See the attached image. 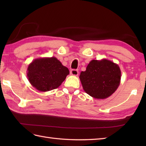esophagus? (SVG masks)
I'll use <instances>...</instances> for the list:
<instances>
[{"label":"esophagus","instance_id":"1","mask_svg":"<svg viewBox=\"0 0 146 146\" xmlns=\"http://www.w3.org/2000/svg\"><path fill=\"white\" fill-rule=\"evenodd\" d=\"M70 73L73 76H78V71L77 70H71Z\"/></svg>","mask_w":146,"mask_h":146}]
</instances>
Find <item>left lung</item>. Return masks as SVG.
Masks as SVG:
<instances>
[{"label": "left lung", "mask_w": 146, "mask_h": 146, "mask_svg": "<svg viewBox=\"0 0 146 146\" xmlns=\"http://www.w3.org/2000/svg\"><path fill=\"white\" fill-rule=\"evenodd\" d=\"M120 79L119 65L107 59L92 60L80 75L84 91L97 99H105L112 95L119 87Z\"/></svg>", "instance_id": "8db88e82"}]
</instances>
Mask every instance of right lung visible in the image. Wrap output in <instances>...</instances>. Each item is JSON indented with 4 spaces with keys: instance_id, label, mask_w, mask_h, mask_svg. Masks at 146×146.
Returning a JSON list of instances; mask_svg holds the SVG:
<instances>
[{
    "instance_id": "obj_1",
    "label": "right lung",
    "mask_w": 146,
    "mask_h": 146,
    "mask_svg": "<svg viewBox=\"0 0 146 146\" xmlns=\"http://www.w3.org/2000/svg\"><path fill=\"white\" fill-rule=\"evenodd\" d=\"M70 74L56 58H39L31 63L27 70L29 83L39 92H48L58 88Z\"/></svg>"
}]
</instances>
